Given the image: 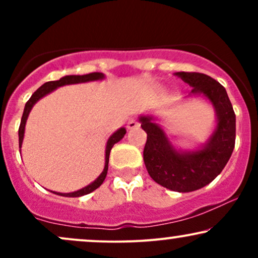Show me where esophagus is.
Instances as JSON below:
<instances>
[{
    "label": "esophagus",
    "instance_id": "1",
    "mask_svg": "<svg viewBox=\"0 0 258 258\" xmlns=\"http://www.w3.org/2000/svg\"><path fill=\"white\" fill-rule=\"evenodd\" d=\"M138 127V121L136 119H130L128 122H127V130H133Z\"/></svg>",
    "mask_w": 258,
    "mask_h": 258
}]
</instances>
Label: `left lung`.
Listing matches in <instances>:
<instances>
[{
	"instance_id": "1",
	"label": "left lung",
	"mask_w": 258,
	"mask_h": 258,
	"mask_svg": "<svg viewBox=\"0 0 258 258\" xmlns=\"http://www.w3.org/2000/svg\"><path fill=\"white\" fill-rule=\"evenodd\" d=\"M193 87L188 97L201 96L214 106L216 127L204 146L195 150H178L153 115H141L147 132L143 159L149 176L160 185L179 193L198 190L222 172L235 146V114L226 88L200 73H176Z\"/></svg>"
}]
</instances>
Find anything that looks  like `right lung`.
<instances>
[{"label":"right lung","instance_id":"obj_1","mask_svg":"<svg viewBox=\"0 0 258 258\" xmlns=\"http://www.w3.org/2000/svg\"><path fill=\"white\" fill-rule=\"evenodd\" d=\"M104 74L102 73H91L87 74V75H67L64 78L57 80V81H48L46 84H43L41 86L38 90L34 92V94L31 96V98L26 102L25 108H24V112H23L22 116V121H20V126H19V149L22 148L23 144V139H24V132H25V123L26 120H28L29 114H30L32 106H34L36 103L40 100L41 98H43L46 94L51 93L52 91L57 90L58 87H61V86H67V85H75V84H84V82H90V81H98V80H103L104 79ZM126 135V128L125 127H121V128L117 130L116 132H114L112 135L109 137L108 142H106V147H105V165H104V170L103 172L99 174L98 178L94 179L91 184L86 185L85 188L80 189V190L73 191V193H58V191H52V193L60 195V197H68V198H78V197H82V195L90 194L93 190H96L97 188H99L102 185V183L104 182L106 173H108V164H109V155H110V150L111 148L114 147L115 143L121 141L123 138V136Z\"/></svg>","mask_w":258,"mask_h":258}]
</instances>
